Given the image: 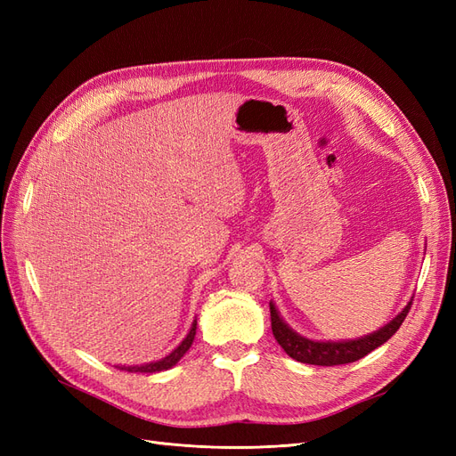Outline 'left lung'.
Listing matches in <instances>:
<instances>
[{
	"mask_svg": "<svg viewBox=\"0 0 456 456\" xmlns=\"http://www.w3.org/2000/svg\"><path fill=\"white\" fill-rule=\"evenodd\" d=\"M411 302H407L405 308L399 312L394 320H390L384 327L377 329L375 333H369L360 338L352 340H312L298 335L293 327H289L281 314L275 308L273 302H270V315H272V333L278 340L280 346L287 352L289 357L310 365H322V367H333V365H344L362 360L367 354H370L375 348L382 346V344L392 338L395 330L402 327L403 320L411 310Z\"/></svg>",
	"mask_w": 456,
	"mask_h": 456,
	"instance_id": "obj_1",
	"label": "left lung"
}]
</instances>
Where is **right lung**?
Instances as JSON below:
<instances>
[{
    "mask_svg": "<svg viewBox=\"0 0 456 456\" xmlns=\"http://www.w3.org/2000/svg\"><path fill=\"white\" fill-rule=\"evenodd\" d=\"M198 325V320H194V323H191V327H190V330H188V335L183 338V342L178 344V346L169 354V355H165V357H161V360H158V362H150V363H142V365H116L118 369H121V370H129V372H159V370H167V369H171L173 365H176L178 362H181V357L190 350V346H191V342H194V337H196V327Z\"/></svg>",
    "mask_w": 456,
    "mask_h": 456,
    "instance_id": "add662e5",
    "label": "right lung"
}]
</instances>
